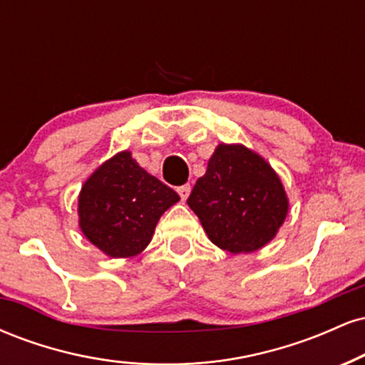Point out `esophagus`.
<instances>
[{
	"mask_svg": "<svg viewBox=\"0 0 365 365\" xmlns=\"http://www.w3.org/2000/svg\"><path fill=\"white\" fill-rule=\"evenodd\" d=\"M177 192L180 194V197H182V200H187V197L190 195V185H188V183H185V185L178 187Z\"/></svg>",
	"mask_w": 365,
	"mask_h": 365,
	"instance_id": "obj_1",
	"label": "esophagus"
}]
</instances>
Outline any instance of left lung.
Segmentation results:
<instances>
[{"instance_id": "8db88e82", "label": "left lung", "mask_w": 365, "mask_h": 365, "mask_svg": "<svg viewBox=\"0 0 365 365\" xmlns=\"http://www.w3.org/2000/svg\"><path fill=\"white\" fill-rule=\"evenodd\" d=\"M209 240L232 254L254 252L273 240L288 211L282 182L244 145H217L187 199Z\"/></svg>"}]
</instances>
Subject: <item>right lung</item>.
Instances as JSON below:
<instances>
[{
  "mask_svg": "<svg viewBox=\"0 0 365 365\" xmlns=\"http://www.w3.org/2000/svg\"><path fill=\"white\" fill-rule=\"evenodd\" d=\"M178 200L173 188L142 170L125 150L83 183L78 195L81 228L104 254L130 257L145 249L159 217Z\"/></svg>",
  "mask_w": 365,
  "mask_h": 365,
  "instance_id": "1",
  "label": "right lung"
}]
</instances>
